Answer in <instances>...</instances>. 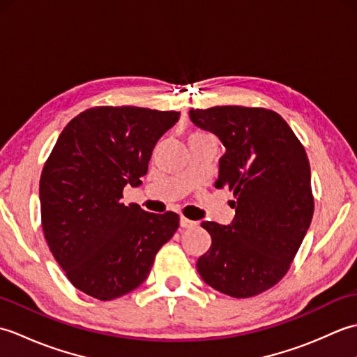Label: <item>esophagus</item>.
<instances>
[{
  "instance_id": "34e87169",
  "label": "esophagus",
  "mask_w": 357,
  "mask_h": 357,
  "mask_svg": "<svg viewBox=\"0 0 357 357\" xmlns=\"http://www.w3.org/2000/svg\"><path fill=\"white\" fill-rule=\"evenodd\" d=\"M193 225H196V222L190 221V219H187L184 216H181V227H183V229H190Z\"/></svg>"
}]
</instances>
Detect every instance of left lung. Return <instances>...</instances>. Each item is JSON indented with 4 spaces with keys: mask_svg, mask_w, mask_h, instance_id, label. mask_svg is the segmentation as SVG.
<instances>
[{
    "mask_svg": "<svg viewBox=\"0 0 357 357\" xmlns=\"http://www.w3.org/2000/svg\"><path fill=\"white\" fill-rule=\"evenodd\" d=\"M190 119L222 141L215 187H229L236 199L230 225L201 224L211 245L196 267L215 290L252 298L287 275L312 222L305 149L279 113L264 107L192 109Z\"/></svg>",
    "mask_w": 357,
    "mask_h": 357,
    "instance_id": "8db88e82",
    "label": "left lung"
}]
</instances>
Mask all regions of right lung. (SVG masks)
Here are the masks:
<instances>
[{"mask_svg":"<svg viewBox=\"0 0 357 357\" xmlns=\"http://www.w3.org/2000/svg\"><path fill=\"white\" fill-rule=\"evenodd\" d=\"M179 112L100 105L75 116L52 149L40 179L41 224L50 252L75 288L112 301L147 279L158 250L179 227L121 202L141 185L158 139Z\"/></svg>","mask_w":357,"mask_h":357,"instance_id":"obj_1","label":"right lung"}]
</instances>
